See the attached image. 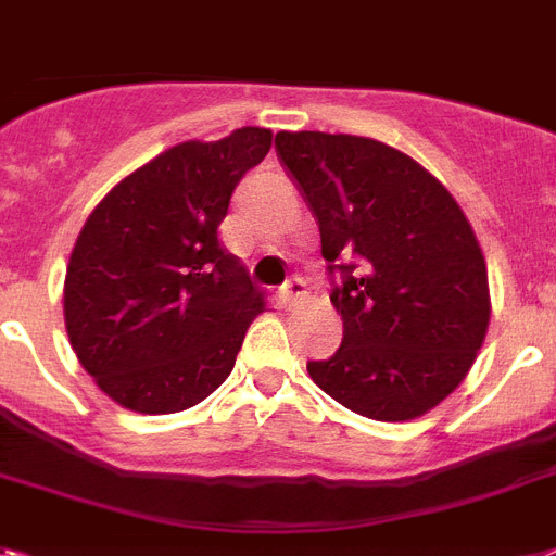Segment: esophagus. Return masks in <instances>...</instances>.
<instances>
[{"label":"esophagus","mask_w":556,"mask_h":556,"mask_svg":"<svg viewBox=\"0 0 556 556\" xmlns=\"http://www.w3.org/2000/svg\"><path fill=\"white\" fill-rule=\"evenodd\" d=\"M305 296V282L300 277H291L286 286L279 288V302L282 305H293V302H300Z\"/></svg>","instance_id":"34e87169"}]
</instances>
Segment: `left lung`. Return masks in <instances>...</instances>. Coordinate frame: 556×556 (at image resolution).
I'll return each instance as SVG.
<instances>
[{
	"label": "left lung",
	"instance_id": "8db88e82",
	"mask_svg": "<svg viewBox=\"0 0 556 556\" xmlns=\"http://www.w3.org/2000/svg\"><path fill=\"white\" fill-rule=\"evenodd\" d=\"M277 156L319 225L342 345L311 380L380 422L440 405L489 331V270L466 214L422 165L349 134H277Z\"/></svg>",
	"mask_w": 556,
	"mask_h": 556
}]
</instances>
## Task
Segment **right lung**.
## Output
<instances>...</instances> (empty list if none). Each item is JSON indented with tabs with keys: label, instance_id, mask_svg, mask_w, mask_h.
I'll list each match as a JSON object with an SVG mask.
<instances>
[{
	"label": "right lung",
	"instance_id": "add662e5",
	"mask_svg": "<svg viewBox=\"0 0 556 556\" xmlns=\"http://www.w3.org/2000/svg\"><path fill=\"white\" fill-rule=\"evenodd\" d=\"M268 151V128L168 148L125 176L79 231L65 328L85 371L122 408L176 414L228 380L265 293L216 228Z\"/></svg>",
	"mask_w": 556,
	"mask_h": 556
}]
</instances>
